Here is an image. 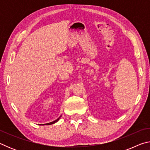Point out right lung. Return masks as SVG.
I'll use <instances>...</instances> for the list:
<instances>
[{
  "label": "right lung",
  "mask_w": 150,
  "mask_h": 150,
  "mask_svg": "<svg viewBox=\"0 0 150 150\" xmlns=\"http://www.w3.org/2000/svg\"><path fill=\"white\" fill-rule=\"evenodd\" d=\"M62 117V115H61L59 118H58L57 120H54V121H53V122H50V123H47V124H40V125H51V124H55V122H57L60 119V118Z\"/></svg>",
  "instance_id": "1"
}]
</instances>
